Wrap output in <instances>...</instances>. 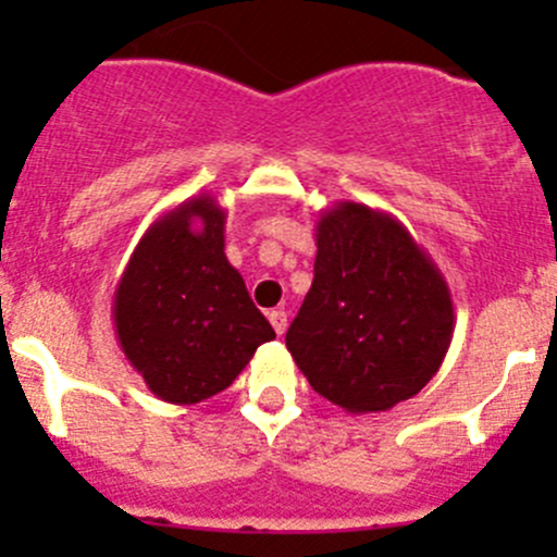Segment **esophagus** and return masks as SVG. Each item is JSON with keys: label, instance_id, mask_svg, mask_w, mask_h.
<instances>
[{"label": "esophagus", "instance_id": "obj_1", "mask_svg": "<svg viewBox=\"0 0 557 557\" xmlns=\"http://www.w3.org/2000/svg\"><path fill=\"white\" fill-rule=\"evenodd\" d=\"M269 323H272V329L277 331L280 336H283L285 329H288V312H285V310H272V312H269Z\"/></svg>", "mask_w": 557, "mask_h": 557}]
</instances>
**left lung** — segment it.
I'll list each match as a JSON object with an SVG mask.
<instances>
[{
  "instance_id": "left-lung-1",
  "label": "left lung",
  "mask_w": 557,
  "mask_h": 557,
  "mask_svg": "<svg viewBox=\"0 0 557 557\" xmlns=\"http://www.w3.org/2000/svg\"><path fill=\"white\" fill-rule=\"evenodd\" d=\"M314 280L285 334L314 393L350 414L420 393L450 350L447 280L398 218L336 201L314 228Z\"/></svg>"
}]
</instances>
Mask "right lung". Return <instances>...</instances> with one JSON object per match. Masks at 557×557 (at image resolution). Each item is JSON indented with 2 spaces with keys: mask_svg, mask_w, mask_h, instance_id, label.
I'll use <instances>...</instances> for the list:
<instances>
[{
  "mask_svg": "<svg viewBox=\"0 0 557 557\" xmlns=\"http://www.w3.org/2000/svg\"><path fill=\"white\" fill-rule=\"evenodd\" d=\"M223 232L215 196H190L150 223L112 294L117 345L161 401L199 404L226 391L274 339L223 252Z\"/></svg>",
  "mask_w": 557,
  "mask_h": 557,
  "instance_id": "1",
  "label": "right lung"
}]
</instances>
